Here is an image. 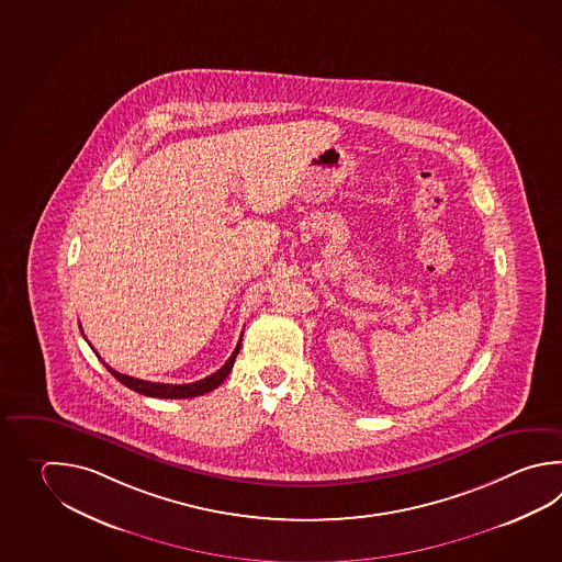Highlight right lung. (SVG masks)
Returning a JSON list of instances; mask_svg holds the SVG:
<instances>
[{
  "label": "right lung",
  "mask_w": 562,
  "mask_h": 562,
  "mask_svg": "<svg viewBox=\"0 0 562 562\" xmlns=\"http://www.w3.org/2000/svg\"><path fill=\"white\" fill-rule=\"evenodd\" d=\"M240 346L241 338L238 340V344H236L234 352H232L228 362H226L224 367L216 370L214 374L206 376V379L190 382V384H164V382H149V380L134 379V376L115 372L114 368L108 367V364L103 362L102 358H100V360H102L103 367L110 370V374H112L115 380H120L124 386L134 390V392H138V394L151 396V398H194V396H200V394H206L210 390L218 389L220 384L228 376L232 367H234V360H236V356L240 352Z\"/></svg>",
  "instance_id": "1"
}]
</instances>
